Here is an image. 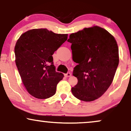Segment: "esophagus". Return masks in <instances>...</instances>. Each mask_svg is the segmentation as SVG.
Here are the masks:
<instances>
[{
    "label": "esophagus",
    "instance_id": "obj_1",
    "mask_svg": "<svg viewBox=\"0 0 131 131\" xmlns=\"http://www.w3.org/2000/svg\"><path fill=\"white\" fill-rule=\"evenodd\" d=\"M64 75H65L66 77H71V74L70 73V72H68L67 74H64Z\"/></svg>",
    "mask_w": 131,
    "mask_h": 131
}]
</instances>
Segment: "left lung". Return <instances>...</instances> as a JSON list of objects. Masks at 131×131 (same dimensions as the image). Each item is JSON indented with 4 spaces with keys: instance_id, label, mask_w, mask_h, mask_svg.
Segmentation results:
<instances>
[{
    "instance_id": "left-lung-1",
    "label": "left lung",
    "mask_w": 131,
    "mask_h": 131,
    "mask_svg": "<svg viewBox=\"0 0 131 131\" xmlns=\"http://www.w3.org/2000/svg\"><path fill=\"white\" fill-rule=\"evenodd\" d=\"M72 59L78 63L72 75L78 83L71 88L74 96L92 102L106 91L113 81L119 63L118 48L113 36L98 26L72 33Z\"/></svg>"
}]
</instances>
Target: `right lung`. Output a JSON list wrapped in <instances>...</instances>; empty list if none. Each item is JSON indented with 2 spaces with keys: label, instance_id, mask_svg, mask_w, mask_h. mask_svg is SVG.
Segmentation results:
<instances>
[{
  "label": "right lung",
  "instance_id": "1",
  "mask_svg": "<svg viewBox=\"0 0 131 131\" xmlns=\"http://www.w3.org/2000/svg\"><path fill=\"white\" fill-rule=\"evenodd\" d=\"M67 39V34L41 28L26 31L17 40L15 62L25 87L33 97L45 99L56 94L64 75L56 71L52 56Z\"/></svg>",
  "mask_w": 131,
  "mask_h": 131
}]
</instances>
